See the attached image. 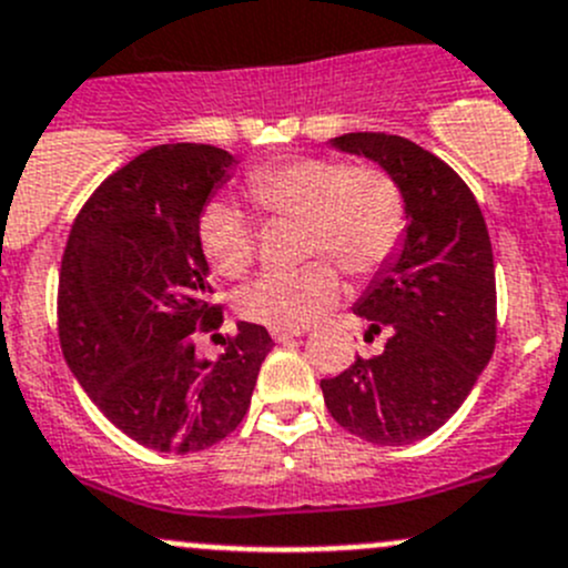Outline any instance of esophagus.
<instances>
[{
    "label": "esophagus",
    "instance_id": "obj_1",
    "mask_svg": "<svg viewBox=\"0 0 568 568\" xmlns=\"http://www.w3.org/2000/svg\"><path fill=\"white\" fill-rule=\"evenodd\" d=\"M305 331H291V327H272V338L274 342H288V338L302 336Z\"/></svg>",
    "mask_w": 568,
    "mask_h": 568
}]
</instances>
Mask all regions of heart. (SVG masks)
<instances>
[{"instance_id":"obj_1","label":"heart","mask_w":568,"mask_h":568,"mask_svg":"<svg viewBox=\"0 0 568 568\" xmlns=\"http://www.w3.org/2000/svg\"><path fill=\"white\" fill-rule=\"evenodd\" d=\"M243 190L268 219H300V252L320 254L296 268L266 272L237 294L241 316L260 325L300 331L325 316L342 296L335 266L369 277L395 257L409 230L404 187L378 164L285 156L252 168ZM199 237L221 277H243L257 260V226L235 204H206Z\"/></svg>"}]
</instances>
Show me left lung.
Here are the masks:
<instances>
[{
	"label": "left lung",
	"mask_w": 568,
	"mask_h": 568,
	"mask_svg": "<svg viewBox=\"0 0 568 568\" xmlns=\"http://www.w3.org/2000/svg\"><path fill=\"white\" fill-rule=\"evenodd\" d=\"M375 159L404 187L409 230L356 314L381 356L322 381L333 420L375 445H409L463 406L496 349V272L485 215L452 164L412 140L356 131L333 140Z\"/></svg>",
	"instance_id": "obj_1"
}]
</instances>
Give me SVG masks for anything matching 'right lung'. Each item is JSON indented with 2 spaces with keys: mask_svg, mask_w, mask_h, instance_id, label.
Returning a JSON list of instances; mask_svg holds the SVG:
<instances>
[{
  "mask_svg": "<svg viewBox=\"0 0 568 568\" xmlns=\"http://www.w3.org/2000/svg\"><path fill=\"white\" fill-rule=\"evenodd\" d=\"M232 162L195 142L140 153L89 195L63 248V358L94 406L153 452H204L230 437L274 344L263 325L237 322L235 336H219L215 362L195 356V336L224 322L199 224Z\"/></svg>",
  "mask_w": 568,
  "mask_h": 568,
  "instance_id": "right-lung-1",
  "label": "right lung"
}]
</instances>
